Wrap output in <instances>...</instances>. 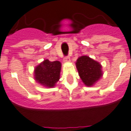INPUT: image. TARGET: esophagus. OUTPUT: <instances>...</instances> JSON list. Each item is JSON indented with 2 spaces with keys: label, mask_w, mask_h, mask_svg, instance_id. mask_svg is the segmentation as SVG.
Masks as SVG:
<instances>
[{
  "label": "esophagus",
  "mask_w": 131,
  "mask_h": 131,
  "mask_svg": "<svg viewBox=\"0 0 131 131\" xmlns=\"http://www.w3.org/2000/svg\"><path fill=\"white\" fill-rule=\"evenodd\" d=\"M71 61V58L69 57V56H66L64 58V62H69Z\"/></svg>",
  "instance_id": "esophagus-1"
}]
</instances>
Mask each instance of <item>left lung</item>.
I'll list each match as a JSON object with an SVG mask.
<instances>
[{"label":"left lung","mask_w":131,"mask_h":131,"mask_svg":"<svg viewBox=\"0 0 131 131\" xmlns=\"http://www.w3.org/2000/svg\"><path fill=\"white\" fill-rule=\"evenodd\" d=\"M76 67L80 78L86 86H93L102 77V65L88 56H82L77 60Z\"/></svg>","instance_id":"obj_1"}]
</instances>
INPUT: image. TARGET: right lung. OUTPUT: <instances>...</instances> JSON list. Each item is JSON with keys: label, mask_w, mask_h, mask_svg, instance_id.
<instances>
[{"label": "right lung", "mask_w": 131, "mask_h": 131, "mask_svg": "<svg viewBox=\"0 0 131 131\" xmlns=\"http://www.w3.org/2000/svg\"><path fill=\"white\" fill-rule=\"evenodd\" d=\"M60 70L61 63L59 61L44 60L35 68V80L46 88H53L60 79Z\"/></svg>", "instance_id": "add662e5"}]
</instances>
